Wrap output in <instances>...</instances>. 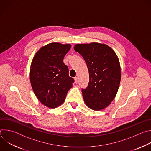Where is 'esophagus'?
Masks as SVG:
<instances>
[{"label":"esophagus","mask_w":151,"mask_h":151,"mask_svg":"<svg viewBox=\"0 0 151 151\" xmlns=\"http://www.w3.org/2000/svg\"><path fill=\"white\" fill-rule=\"evenodd\" d=\"M75 82L76 83H78V77H75Z\"/></svg>","instance_id":"1"}]
</instances>
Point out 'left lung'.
<instances>
[{
    "label": "left lung",
    "instance_id": "1",
    "mask_svg": "<svg viewBox=\"0 0 151 151\" xmlns=\"http://www.w3.org/2000/svg\"><path fill=\"white\" fill-rule=\"evenodd\" d=\"M75 51L87 63L90 81L82 89L85 103L90 109L100 111L115 99L121 81V67L118 56L108 45L100 43L76 44Z\"/></svg>",
    "mask_w": 151,
    "mask_h": 151
}]
</instances>
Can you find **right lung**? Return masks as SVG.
Returning a JSON list of instances; mask_svg holds the SVG:
<instances>
[{
  "mask_svg": "<svg viewBox=\"0 0 151 151\" xmlns=\"http://www.w3.org/2000/svg\"><path fill=\"white\" fill-rule=\"evenodd\" d=\"M71 45L50 43L40 48L30 66V80L38 100L50 108H55L65 100L74 79L69 76L63 58Z\"/></svg>",
  "mask_w": 151,
  "mask_h": 151,
  "instance_id": "right-lung-1",
  "label": "right lung"
}]
</instances>
